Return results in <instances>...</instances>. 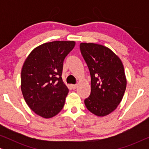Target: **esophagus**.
Returning a JSON list of instances; mask_svg holds the SVG:
<instances>
[{
  "mask_svg": "<svg viewBox=\"0 0 149 149\" xmlns=\"http://www.w3.org/2000/svg\"><path fill=\"white\" fill-rule=\"evenodd\" d=\"M71 87L72 89H75L77 87V85H71Z\"/></svg>",
  "mask_w": 149,
  "mask_h": 149,
  "instance_id": "1",
  "label": "esophagus"
}]
</instances>
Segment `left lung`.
<instances>
[{
  "label": "left lung",
  "mask_w": 149,
  "mask_h": 149,
  "mask_svg": "<svg viewBox=\"0 0 149 149\" xmlns=\"http://www.w3.org/2000/svg\"><path fill=\"white\" fill-rule=\"evenodd\" d=\"M80 50L91 76V93L85 104L95 115H109L117 109L126 89L123 64L110 49L101 45L82 42Z\"/></svg>",
  "instance_id": "left-lung-1"
}]
</instances>
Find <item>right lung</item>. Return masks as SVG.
Instances as JSON below:
<instances>
[{
  "instance_id": "right-lung-1",
  "label": "right lung",
  "mask_w": 149,
  "mask_h": 149,
  "mask_svg": "<svg viewBox=\"0 0 149 149\" xmlns=\"http://www.w3.org/2000/svg\"><path fill=\"white\" fill-rule=\"evenodd\" d=\"M74 41H53L37 47L24 62L21 89L26 104L38 115L54 117L63 109L68 89L63 82V63Z\"/></svg>"
}]
</instances>
